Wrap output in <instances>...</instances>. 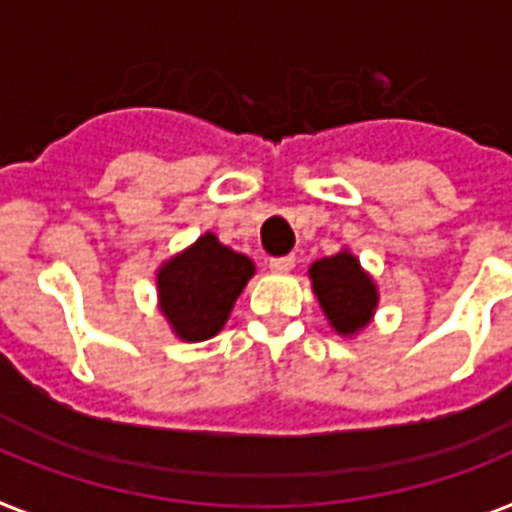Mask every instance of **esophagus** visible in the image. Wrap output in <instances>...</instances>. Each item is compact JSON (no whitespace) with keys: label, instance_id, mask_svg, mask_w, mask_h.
<instances>
[{"label":"esophagus","instance_id":"esophagus-1","mask_svg":"<svg viewBox=\"0 0 512 512\" xmlns=\"http://www.w3.org/2000/svg\"><path fill=\"white\" fill-rule=\"evenodd\" d=\"M294 263H297V260H294V255H286V257H270V270H273V273H289V270L294 268Z\"/></svg>","mask_w":512,"mask_h":512}]
</instances>
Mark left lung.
Masks as SVG:
<instances>
[{
    "instance_id": "8db88e82",
    "label": "left lung",
    "mask_w": 512,
    "mask_h": 512,
    "mask_svg": "<svg viewBox=\"0 0 512 512\" xmlns=\"http://www.w3.org/2000/svg\"><path fill=\"white\" fill-rule=\"evenodd\" d=\"M307 276L328 326L336 334L352 339L371 326L378 307V286L350 249L344 247L336 255L315 260L307 268Z\"/></svg>"
}]
</instances>
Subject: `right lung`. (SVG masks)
I'll return each instance as SVG.
<instances>
[{"label": "right lung", "instance_id": "obj_1", "mask_svg": "<svg viewBox=\"0 0 512 512\" xmlns=\"http://www.w3.org/2000/svg\"><path fill=\"white\" fill-rule=\"evenodd\" d=\"M255 263L205 231L157 268V307L181 342H205L226 326Z\"/></svg>", "mask_w": 512, "mask_h": 512}]
</instances>
